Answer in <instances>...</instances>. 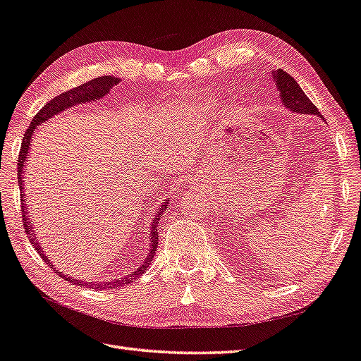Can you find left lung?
<instances>
[{"mask_svg":"<svg viewBox=\"0 0 361 361\" xmlns=\"http://www.w3.org/2000/svg\"><path fill=\"white\" fill-rule=\"evenodd\" d=\"M272 77L276 85V89L280 92V98L283 106L290 111L292 114H301V115H318L322 116L318 109L312 104L311 99L306 97V94L301 87L297 85V81L281 69L272 71ZM323 118V116H322Z\"/></svg>","mask_w":361,"mask_h":361,"instance_id":"8db88e82","label":"left lung"}]
</instances>
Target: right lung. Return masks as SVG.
I'll return each mask as SVG.
<instances>
[{
    "label": "right lung",
    "instance_id": "right-lung-1",
    "mask_svg": "<svg viewBox=\"0 0 361 361\" xmlns=\"http://www.w3.org/2000/svg\"><path fill=\"white\" fill-rule=\"evenodd\" d=\"M120 78H115L112 75H107V77H99V78H94L85 85H81L78 87H73L71 90L64 92V94H60L58 97H55L52 102H49L41 111L33 116V120L30 123V126L27 128L26 133H24L23 137V142H21V150H20V157H18V184H20V189H21V211H23V223H24V229H26V233L29 237V241L32 243V246L38 250L39 257L44 259V262L52 267V269L56 271V267L50 263L49 257L44 254L43 247H41V243L37 241V235L35 232H33V224L30 216L27 215V204H26V195H24V177H26V166H27V158H29V150H30V141L33 138V133H35L37 126L46 123L47 120L52 118V116L58 115L60 112H64L66 109H71L73 106H78V104H87L92 102H97V99H102L104 98L106 94H109V90H111L115 85H118ZM167 203H169V200H164L161 203V207L157 211L155 219L152 220V228H150L149 232V240H150V247H149V252L147 257L145 258V262H142L137 269H133L130 274L120 276V279L116 280H109V281H81L73 279V276H67L63 272H58L60 274L63 279H66L67 281H72L73 284H82V286H87L90 289H95V290H104V289H112V288H120V286H126V284L132 283L133 280H137L138 276H141L147 271V267L150 264V262L154 259L155 255V250L158 246V221H160V215L164 212V209H167Z\"/></svg>",
    "mask_w": 361,
    "mask_h": 361
}]
</instances>
